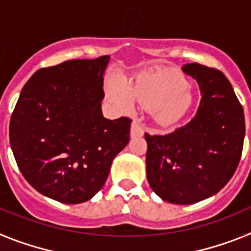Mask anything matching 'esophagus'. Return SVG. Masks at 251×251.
I'll list each match as a JSON object with an SVG mask.
<instances>
[{"instance_id":"1","label":"esophagus","mask_w":251,"mask_h":251,"mask_svg":"<svg viewBox=\"0 0 251 251\" xmlns=\"http://www.w3.org/2000/svg\"><path fill=\"white\" fill-rule=\"evenodd\" d=\"M143 128H142V124L139 123L138 119H134L132 122V127H130V136L134 138V137H142L143 136Z\"/></svg>"}]
</instances>
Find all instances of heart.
I'll list each match as a JSON object with an SVG mask.
<instances>
[{"mask_svg":"<svg viewBox=\"0 0 251 251\" xmlns=\"http://www.w3.org/2000/svg\"><path fill=\"white\" fill-rule=\"evenodd\" d=\"M188 86L187 79L181 73L162 70L139 75L129 88L113 84L108 89V95L123 108H129L133 100H136L152 109L159 123L172 124L190 109L191 98L187 92Z\"/></svg>","mask_w":251,"mask_h":251,"instance_id":"heart-1","label":"heart"}]
</instances>
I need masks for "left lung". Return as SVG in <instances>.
<instances>
[{"label":"left lung","mask_w":251,"mask_h":251,"mask_svg":"<svg viewBox=\"0 0 251 251\" xmlns=\"http://www.w3.org/2000/svg\"><path fill=\"white\" fill-rule=\"evenodd\" d=\"M196 79L201 101L186 126L147 141V179L154 194L176 205L214 196L229 182L240 161L245 118L227 77L197 63L182 66Z\"/></svg>","instance_id":"obj_1"}]
</instances>
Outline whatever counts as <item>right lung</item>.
<instances>
[{"instance_id":"obj_1","label":"right lung","mask_w":251,"mask_h":251,"mask_svg":"<svg viewBox=\"0 0 251 251\" xmlns=\"http://www.w3.org/2000/svg\"><path fill=\"white\" fill-rule=\"evenodd\" d=\"M110 56L68 60L40 69L20 93L10 143L21 174L40 194L63 203L90 200L129 142L130 121L103 117Z\"/></svg>"}]
</instances>
